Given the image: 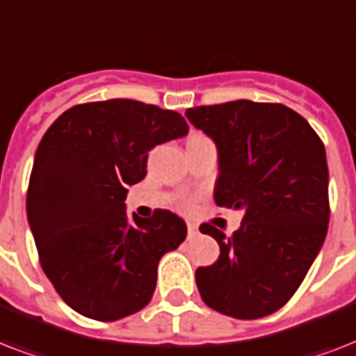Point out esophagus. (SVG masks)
<instances>
[{
    "label": "esophagus",
    "instance_id": "obj_1",
    "mask_svg": "<svg viewBox=\"0 0 356 356\" xmlns=\"http://www.w3.org/2000/svg\"><path fill=\"white\" fill-rule=\"evenodd\" d=\"M200 234V229H197V225L195 223H188V238H195Z\"/></svg>",
    "mask_w": 356,
    "mask_h": 356
}]
</instances>
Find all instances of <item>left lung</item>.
I'll return each mask as SVG.
<instances>
[{
  "label": "left lung",
  "instance_id": "left-lung-1",
  "mask_svg": "<svg viewBox=\"0 0 356 356\" xmlns=\"http://www.w3.org/2000/svg\"><path fill=\"white\" fill-rule=\"evenodd\" d=\"M184 116L216 144L218 207L242 211L233 236L203 223L220 243L195 270L211 309L257 320L292 298L320 253L329 223L325 147L309 122L279 103L249 99L188 108Z\"/></svg>",
  "mask_w": 356,
  "mask_h": 356
}]
</instances>
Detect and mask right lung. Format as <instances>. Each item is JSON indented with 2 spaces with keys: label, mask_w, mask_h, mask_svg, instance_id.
<instances>
[{
  "label": "right lung",
  "mask_w": 356,
  "mask_h": 356,
  "mask_svg": "<svg viewBox=\"0 0 356 356\" xmlns=\"http://www.w3.org/2000/svg\"><path fill=\"white\" fill-rule=\"evenodd\" d=\"M186 134L181 114L133 99L77 105L46 131L27 220L42 270L75 312L114 321L149 303L159 260L184 242L186 223L170 211L129 216L125 197L147 151Z\"/></svg>",
  "instance_id": "add662e5"
}]
</instances>
